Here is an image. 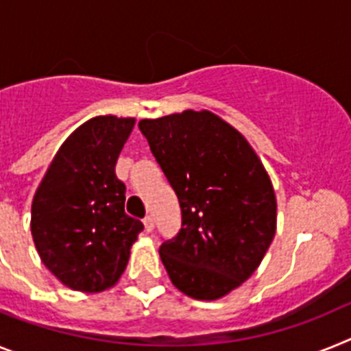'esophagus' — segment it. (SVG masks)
<instances>
[{
    "mask_svg": "<svg viewBox=\"0 0 351 351\" xmlns=\"http://www.w3.org/2000/svg\"><path fill=\"white\" fill-rule=\"evenodd\" d=\"M145 230L148 231V233H150V231H154V226H155V221H154V217H152V215H146L145 217Z\"/></svg>",
    "mask_w": 351,
    "mask_h": 351,
    "instance_id": "obj_1",
    "label": "esophagus"
}]
</instances>
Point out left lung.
<instances>
[{
    "mask_svg": "<svg viewBox=\"0 0 351 351\" xmlns=\"http://www.w3.org/2000/svg\"><path fill=\"white\" fill-rule=\"evenodd\" d=\"M139 129L176 193L182 230L158 252L173 285L217 300L260 267L274 240L272 182L247 139L210 111L141 120Z\"/></svg>",
    "mask_w": 351,
    "mask_h": 351,
    "instance_id": "8db88e82",
    "label": "left lung"
}]
</instances>
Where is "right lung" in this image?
Returning a JSON list of instances; mask_svg holds the SVG:
<instances>
[{
    "label": "right lung",
    "mask_w": 351,
    "mask_h": 351,
    "mask_svg": "<svg viewBox=\"0 0 351 351\" xmlns=\"http://www.w3.org/2000/svg\"><path fill=\"white\" fill-rule=\"evenodd\" d=\"M136 118L84 121L49 164L32 203V234L42 263L66 288L99 293L118 282L143 222L125 213L118 155Z\"/></svg>",
    "instance_id": "1"
}]
</instances>
